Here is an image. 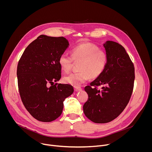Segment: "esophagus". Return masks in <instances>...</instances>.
I'll return each mask as SVG.
<instances>
[{
	"label": "esophagus",
	"instance_id": "esophagus-1",
	"mask_svg": "<svg viewBox=\"0 0 152 152\" xmlns=\"http://www.w3.org/2000/svg\"><path fill=\"white\" fill-rule=\"evenodd\" d=\"M74 89L75 91H79L82 90V88L80 87V86H74Z\"/></svg>",
	"mask_w": 152,
	"mask_h": 152
}]
</instances>
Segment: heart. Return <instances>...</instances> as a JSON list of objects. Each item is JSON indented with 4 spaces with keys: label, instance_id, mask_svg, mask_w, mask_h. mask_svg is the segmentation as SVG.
Listing matches in <instances>:
<instances>
[{
    "label": "heart",
    "instance_id": "b5f03b06",
    "mask_svg": "<svg viewBox=\"0 0 152 152\" xmlns=\"http://www.w3.org/2000/svg\"><path fill=\"white\" fill-rule=\"evenodd\" d=\"M72 57L66 53L61 54L58 59L61 68L65 72L71 71L75 62H79L77 73H72L64 77L65 83L79 86L90 77L94 79L103 72L107 64L106 53L98 46L90 42H84L74 47L71 51Z\"/></svg>",
    "mask_w": 152,
    "mask_h": 152
}]
</instances>
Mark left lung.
<instances>
[{"label":"left lung","mask_w":152,"mask_h":152,"mask_svg":"<svg viewBox=\"0 0 152 152\" xmlns=\"http://www.w3.org/2000/svg\"><path fill=\"white\" fill-rule=\"evenodd\" d=\"M103 46L106 66L99 77L85 87L88 99L83 106V113L96 123L110 122L123 111L131 99L135 80L134 64L125 49L112 41H107Z\"/></svg>","instance_id":"obj_1"}]
</instances>
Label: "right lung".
I'll list each match as a JSON object with an SVG mask.
<instances>
[{"mask_svg":"<svg viewBox=\"0 0 152 152\" xmlns=\"http://www.w3.org/2000/svg\"><path fill=\"white\" fill-rule=\"evenodd\" d=\"M63 37L39 35L26 48L17 69L18 87L25 107L35 119L50 122L62 114L63 102L73 93L69 84L56 83L61 77L59 56L68 48Z\"/></svg>","mask_w":152,"mask_h":152,"instance_id":"1","label":"right lung"}]
</instances>
